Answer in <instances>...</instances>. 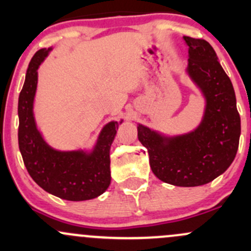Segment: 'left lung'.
I'll use <instances>...</instances> for the list:
<instances>
[{
  "label": "left lung",
  "instance_id": "1",
  "mask_svg": "<svg viewBox=\"0 0 251 251\" xmlns=\"http://www.w3.org/2000/svg\"><path fill=\"white\" fill-rule=\"evenodd\" d=\"M188 45L187 73L206 100L204 118L193 132L165 137L143 125L138 140L147 148L153 174L178 187L203 186L224 174L239 146L240 116L231 80L214 48L201 39L184 36Z\"/></svg>",
  "mask_w": 251,
  "mask_h": 251
}]
</instances>
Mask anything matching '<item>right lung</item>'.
Here are the masks:
<instances>
[{"label": "right lung", "instance_id": "right-lung-1", "mask_svg": "<svg viewBox=\"0 0 251 251\" xmlns=\"http://www.w3.org/2000/svg\"><path fill=\"white\" fill-rule=\"evenodd\" d=\"M50 50V48H42L35 53L20 91L18 102L20 153L27 173L42 189L65 201H88L104 193L110 184L109 151L119 123L111 121L103 127L91 153L59 151L48 146L37 130L32 107L37 69Z\"/></svg>", "mask_w": 251, "mask_h": 251}]
</instances>
